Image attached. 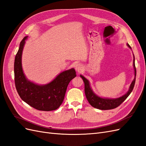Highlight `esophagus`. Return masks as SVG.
<instances>
[{
    "label": "esophagus",
    "instance_id": "obj_1",
    "mask_svg": "<svg viewBox=\"0 0 146 146\" xmlns=\"http://www.w3.org/2000/svg\"><path fill=\"white\" fill-rule=\"evenodd\" d=\"M75 68H76L77 72H80L83 70V66L80 63H77L76 64V66H75Z\"/></svg>",
    "mask_w": 146,
    "mask_h": 146
}]
</instances>
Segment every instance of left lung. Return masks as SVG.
<instances>
[{
  "label": "left lung",
  "mask_w": 146,
  "mask_h": 146,
  "mask_svg": "<svg viewBox=\"0 0 146 146\" xmlns=\"http://www.w3.org/2000/svg\"><path fill=\"white\" fill-rule=\"evenodd\" d=\"M127 46L131 49V48L129 44H127ZM133 58H134L133 67L135 69V78L133 79V82H132L131 83L129 90L128 91V92L122 96V97H120V98H119L108 99V98H100L99 96H97L93 92V91L92 90L90 85V82L88 81L86 78H85L83 76H82V75H80V77L82 78L84 83H85V92L86 98L88 101V102L90 104V105L92 106V107L99 110H102L114 109L119 107V106L123 102L128 98V97H129L131 91H133V89L135 86V80H136V70L135 64V56Z\"/></svg>",
  "instance_id": "1"
}]
</instances>
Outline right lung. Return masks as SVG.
<instances>
[{"instance_id": "add662e5", "label": "right lung", "mask_w": 146, "mask_h": 146, "mask_svg": "<svg viewBox=\"0 0 146 146\" xmlns=\"http://www.w3.org/2000/svg\"><path fill=\"white\" fill-rule=\"evenodd\" d=\"M27 38L25 36L20 42L15 60V82L17 93L22 100L38 110H55L62 104L69 82L76 77V70L72 68L61 72L54 80L44 85L28 80L22 68V54Z\"/></svg>"}]
</instances>
